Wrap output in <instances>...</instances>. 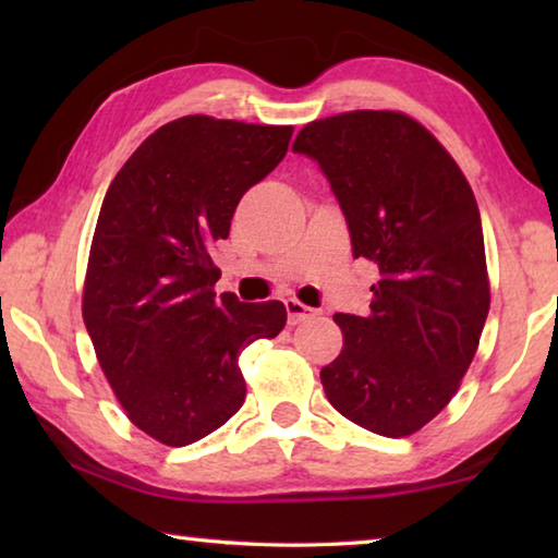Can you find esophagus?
<instances>
[{
	"label": "esophagus",
	"instance_id": "1",
	"mask_svg": "<svg viewBox=\"0 0 558 558\" xmlns=\"http://www.w3.org/2000/svg\"><path fill=\"white\" fill-rule=\"evenodd\" d=\"M286 313H288V325H300V323H305V319L313 317L315 310L302 305V302H298V300L288 298L286 300Z\"/></svg>",
	"mask_w": 558,
	"mask_h": 558
}]
</instances>
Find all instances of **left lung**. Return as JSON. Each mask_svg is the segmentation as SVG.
I'll list each match as a JSON object with an SVG mask.
<instances>
[{"label": "left lung", "instance_id": "8db88e82", "mask_svg": "<svg viewBox=\"0 0 558 558\" xmlns=\"http://www.w3.org/2000/svg\"><path fill=\"white\" fill-rule=\"evenodd\" d=\"M342 209L354 258L379 268L366 317L337 313L344 347L319 372L329 403L386 438L446 409L489 313L475 194L446 147L403 112L354 110L300 130Z\"/></svg>", "mask_w": 558, "mask_h": 558}]
</instances>
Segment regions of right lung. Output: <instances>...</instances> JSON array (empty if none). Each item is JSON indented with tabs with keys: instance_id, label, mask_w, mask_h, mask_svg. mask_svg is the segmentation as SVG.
<instances>
[{
	"instance_id": "1",
	"label": "right lung",
	"mask_w": 558,
	"mask_h": 558,
	"mask_svg": "<svg viewBox=\"0 0 558 558\" xmlns=\"http://www.w3.org/2000/svg\"><path fill=\"white\" fill-rule=\"evenodd\" d=\"M290 137L288 125L179 118L132 153L102 199L83 323L128 418L165 446L221 428L245 399L241 352L286 327L278 300L216 298L211 253Z\"/></svg>"
}]
</instances>
